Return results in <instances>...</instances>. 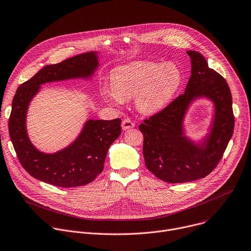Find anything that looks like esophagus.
I'll return each instance as SVG.
<instances>
[{"label": "esophagus", "instance_id": "esophagus-1", "mask_svg": "<svg viewBox=\"0 0 251 251\" xmlns=\"http://www.w3.org/2000/svg\"><path fill=\"white\" fill-rule=\"evenodd\" d=\"M135 126V124H134V122H132L130 119H124L123 121H122V129L123 130H128V129H131V128H133Z\"/></svg>", "mask_w": 251, "mask_h": 251}]
</instances>
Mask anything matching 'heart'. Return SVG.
<instances>
[{
	"label": "heart",
	"mask_w": 251,
	"mask_h": 251,
	"mask_svg": "<svg viewBox=\"0 0 251 251\" xmlns=\"http://www.w3.org/2000/svg\"><path fill=\"white\" fill-rule=\"evenodd\" d=\"M181 79V73L174 63L134 62L114 70L111 86L104 88L103 97L108 102L116 104L136 97L139 110L152 114L171 102Z\"/></svg>",
	"instance_id": "heart-1"
}]
</instances>
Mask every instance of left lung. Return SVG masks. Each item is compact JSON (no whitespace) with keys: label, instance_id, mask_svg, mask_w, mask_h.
Masks as SVG:
<instances>
[{"label":"left lung","instance_id":"obj_1","mask_svg":"<svg viewBox=\"0 0 251 251\" xmlns=\"http://www.w3.org/2000/svg\"><path fill=\"white\" fill-rule=\"evenodd\" d=\"M186 53L191 59V75L184 94L139 126L144 134L147 169L169 183L193 181L212 173L234 127L231 94L226 79L209 68L201 53ZM198 98L212 101L215 111L209 133L194 142L185 135L183 121L189 106Z\"/></svg>","mask_w":251,"mask_h":251}]
</instances>
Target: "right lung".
<instances>
[{"label": "right lung", "mask_w": 251, "mask_h": 251, "mask_svg": "<svg viewBox=\"0 0 251 251\" xmlns=\"http://www.w3.org/2000/svg\"><path fill=\"white\" fill-rule=\"evenodd\" d=\"M98 54L87 52L47 65L17 90L9 120L10 137L23 168L40 181L66 188L91 183L102 173L108 149L121 134L119 118L89 119L73 143L53 153L39 151L28 138L27 109L40 86L73 78L90 79L100 65Z\"/></svg>", "instance_id": "right-lung-1"}]
</instances>
